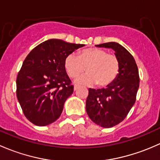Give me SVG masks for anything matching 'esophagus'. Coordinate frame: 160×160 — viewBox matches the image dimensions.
<instances>
[{
    "mask_svg": "<svg viewBox=\"0 0 160 160\" xmlns=\"http://www.w3.org/2000/svg\"><path fill=\"white\" fill-rule=\"evenodd\" d=\"M78 88H79L78 85H75V86H74V90H77L78 89Z\"/></svg>",
    "mask_w": 160,
    "mask_h": 160,
    "instance_id": "1",
    "label": "esophagus"
}]
</instances>
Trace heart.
I'll return each instance as SVG.
<instances>
[{
  "label": "heart",
  "mask_w": 160,
  "mask_h": 160,
  "mask_svg": "<svg viewBox=\"0 0 160 160\" xmlns=\"http://www.w3.org/2000/svg\"><path fill=\"white\" fill-rule=\"evenodd\" d=\"M64 67L70 78L80 77L85 71L88 73L77 80L78 82L93 83L99 88L107 87L117 78L120 70L118 57L99 48H88L78 53L71 54L65 59Z\"/></svg>",
  "instance_id": "b5f03b06"
}]
</instances>
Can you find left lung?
Masks as SVG:
<instances>
[{
    "mask_svg": "<svg viewBox=\"0 0 160 160\" xmlns=\"http://www.w3.org/2000/svg\"><path fill=\"white\" fill-rule=\"evenodd\" d=\"M111 48L120 61V70L116 80L103 89L90 88L86 111L95 124L111 128L122 122L128 115L136 100L139 87V75L135 59L129 52L117 42L97 45Z\"/></svg>",
    "mask_w": 160,
    "mask_h": 160,
    "instance_id": "left-lung-1",
    "label": "left lung"
}]
</instances>
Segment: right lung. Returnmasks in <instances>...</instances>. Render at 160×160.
I'll return each mask as SVG.
<instances>
[{
    "label": "right lung",
    "instance_id": "obj_1",
    "mask_svg": "<svg viewBox=\"0 0 160 160\" xmlns=\"http://www.w3.org/2000/svg\"><path fill=\"white\" fill-rule=\"evenodd\" d=\"M83 44L49 39L34 48L24 60L16 80V94L29 122L45 126L57 120L73 85L64 62Z\"/></svg>",
    "mask_w": 160,
    "mask_h": 160
}]
</instances>
